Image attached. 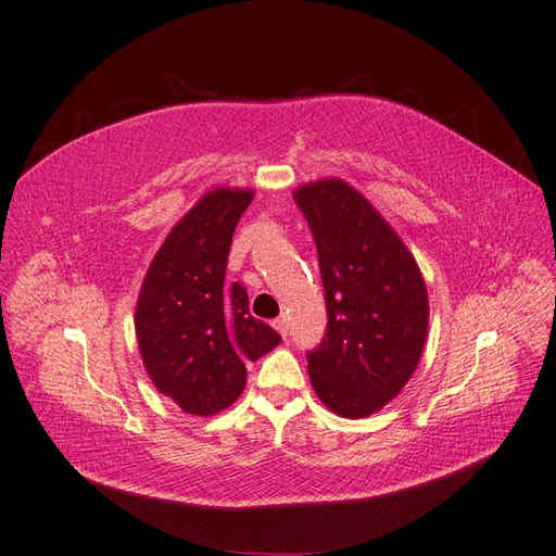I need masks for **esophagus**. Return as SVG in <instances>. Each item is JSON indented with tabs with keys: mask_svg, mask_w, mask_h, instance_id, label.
<instances>
[{
	"mask_svg": "<svg viewBox=\"0 0 556 556\" xmlns=\"http://www.w3.org/2000/svg\"><path fill=\"white\" fill-rule=\"evenodd\" d=\"M274 328H276L282 337H288V320H286V318H276V320H274Z\"/></svg>",
	"mask_w": 556,
	"mask_h": 556,
	"instance_id": "esophagus-1",
	"label": "esophagus"
}]
</instances>
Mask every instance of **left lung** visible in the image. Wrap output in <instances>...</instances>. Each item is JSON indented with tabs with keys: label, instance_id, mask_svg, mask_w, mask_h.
Wrapping results in <instances>:
<instances>
[{
	"label": "left lung",
	"instance_id": "1",
	"mask_svg": "<svg viewBox=\"0 0 556 556\" xmlns=\"http://www.w3.org/2000/svg\"><path fill=\"white\" fill-rule=\"evenodd\" d=\"M316 242L328 325L306 351L318 399L342 417H365L394 399L427 340L422 274L375 207L340 179L294 191Z\"/></svg>",
	"mask_w": 556,
	"mask_h": 556
}]
</instances>
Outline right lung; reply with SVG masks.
<instances>
[{"label": "right lung", "instance_id": "1", "mask_svg": "<svg viewBox=\"0 0 556 556\" xmlns=\"http://www.w3.org/2000/svg\"><path fill=\"white\" fill-rule=\"evenodd\" d=\"M252 191L216 188L172 228L148 268L137 304L143 365L184 413L214 415L245 389V361L280 334L250 314L240 282L224 286L228 250Z\"/></svg>", "mask_w": 556, "mask_h": 556}]
</instances>
